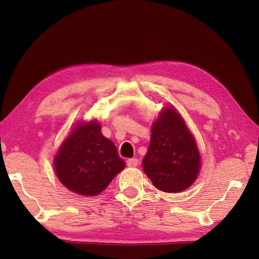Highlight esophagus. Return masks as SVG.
<instances>
[{
  "instance_id": "1",
  "label": "esophagus",
  "mask_w": 259,
  "mask_h": 259,
  "mask_svg": "<svg viewBox=\"0 0 259 259\" xmlns=\"http://www.w3.org/2000/svg\"><path fill=\"white\" fill-rule=\"evenodd\" d=\"M126 165L128 166H137L138 160L137 159H128L126 160Z\"/></svg>"
}]
</instances>
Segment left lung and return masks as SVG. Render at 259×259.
Returning <instances> with one entry per match:
<instances>
[{
  "instance_id": "left-lung-1",
  "label": "left lung",
  "mask_w": 259,
  "mask_h": 259,
  "mask_svg": "<svg viewBox=\"0 0 259 259\" xmlns=\"http://www.w3.org/2000/svg\"><path fill=\"white\" fill-rule=\"evenodd\" d=\"M143 168L153 185L166 193L186 190L198 177V146L174 107L164 108L153 124Z\"/></svg>"
}]
</instances>
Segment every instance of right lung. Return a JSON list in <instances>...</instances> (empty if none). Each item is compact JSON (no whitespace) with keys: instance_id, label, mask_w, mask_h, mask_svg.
<instances>
[{"instance_id":"1","label":"right lung","mask_w":259,"mask_h":259,"mask_svg":"<svg viewBox=\"0 0 259 259\" xmlns=\"http://www.w3.org/2000/svg\"><path fill=\"white\" fill-rule=\"evenodd\" d=\"M124 165L116 146L104 137L96 121L77 124L55 157V170L61 184L89 196L104 191Z\"/></svg>"}]
</instances>
